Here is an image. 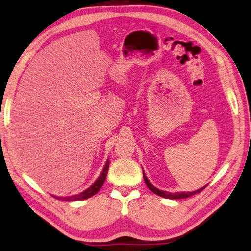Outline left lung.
I'll list each match as a JSON object with an SVG mask.
<instances>
[{
    "label": "left lung",
    "instance_id": "1",
    "mask_svg": "<svg viewBox=\"0 0 251 251\" xmlns=\"http://www.w3.org/2000/svg\"><path fill=\"white\" fill-rule=\"evenodd\" d=\"M142 172H144V170H142ZM144 179H145L146 185L148 186V188L152 191V193H154L155 195L161 196V197H163V198H168V199H184V198H188V197H191V196H194L196 194L200 193V191H202L205 187H207V185H205L204 187L200 188L198 190H195V191H187V193H186V191H183V193H174V194H172V193H169V191L160 190V189H158L156 187H154V186L152 185L150 181L148 180V178H147V176L145 175V172H144Z\"/></svg>",
    "mask_w": 251,
    "mask_h": 251
}]
</instances>
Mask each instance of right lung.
Returning <instances> with one entry per match:
<instances>
[{
    "label": "right lung",
    "mask_w": 251,
    "mask_h": 251,
    "mask_svg": "<svg viewBox=\"0 0 251 251\" xmlns=\"http://www.w3.org/2000/svg\"><path fill=\"white\" fill-rule=\"evenodd\" d=\"M109 165H110V161L107 160L106 163L104 165V168H103V171L101 175L99 176V178H98L95 183H93L89 188H87L86 190H83L82 193L80 194H77V195H74V196H70V197H56V196H53V197H55L58 200H63V201H77V200H83V199H88L92 197L93 195H96L98 191L100 190V188L102 187V185L104 184L105 178H106V175H107V170H109Z\"/></svg>",
    "instance_id": "1"
}]
</instances>
